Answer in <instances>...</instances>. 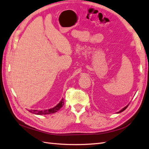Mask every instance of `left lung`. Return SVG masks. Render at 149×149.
<instances>
[{"label": "left lung", "instance_id": "left-lung-1", "mask_svg": "<svg viewBox=\"0 0 149 149\" xmlns=\"http://www.w3.org/2000/svg\"><path fill=\"white\" fill-rule=\"evenodd\" d=\"M128 105H129V104H128ZM128 105H127V106H125L124 108H123L121 111H119L118 112H117V113H120V112H123V111H124L126 109L127 107H128Z\"/></svg>", "mask_w": 149, "mask_h": 149}]
</instances>
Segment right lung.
<instances>
[{
  "label": "right lung",
  "instance_id": "obj_1",
  "mask_svg": "<svg viewBox=\"0 0 149 149\" xmlns=\"http://www.w3.org/2000/svg\"><path fill=\"white\" fill-rule=\"evenodd\" d=\"M64 99H61V100L58 104L57 106H56L54 107L49 109H46L43 111H38V110H29V112H30L31 113H33L34 114L37 115H46V114H53L55 113V112H57L64 105Z\"/></svg>",
  "mask_w": 149,
  "mask_h": 149
}]
</instances>
